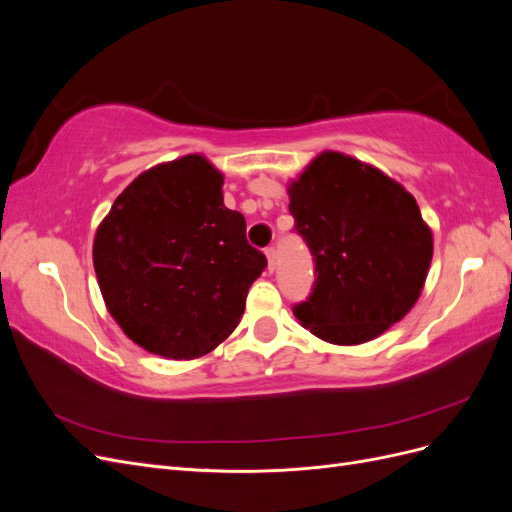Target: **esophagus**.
I'll use <instances>...</instances> for the list:
<instances>
[{
  "label": "esophagus",
  "instance_id": "1",
  "mask_svg": "<svg viewBox=\"0 0 512 512\" xmlns=\"http://www.w3.org/2000/svg\"><path fill=\"white\" fill-rule=\"evenodd\" d=\"M265 254L269 260V271H275V247H267Z\"/></svg>",
  "mask_w": 512,
  "mask_h": 512
}]
</instances>
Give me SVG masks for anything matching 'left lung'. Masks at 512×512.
<instances>
[{
	"mask_svg": "<svg viewBox=\"0 0 512 512\" xmlns=\"http://www.w3.org/2000/svg\"><path fill=\"white\" fill-rule=\"evenodd\" d=\"M316 282L294 305L309 333L335 346L382 335L421 297L433 235L404 185L339 151H322L288 185Z\"/></svg>",
	"mask_w": 512,
	"mask_h": 512,
	"instance_id": "obj_1",
	"label": "left lung"
}]
</instances>
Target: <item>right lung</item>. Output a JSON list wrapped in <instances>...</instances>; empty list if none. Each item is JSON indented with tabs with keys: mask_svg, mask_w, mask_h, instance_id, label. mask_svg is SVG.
I'll use <instances>...</instances> for the list:
<instances>
[{
	"mask_svg": "<svg viewBox=\"0 0 512 512\" xmlns=\"http://www.w3.org/2000/svg\"><path fill=\"white\" fill-rule=\"evenodd\" d=\"M224 175L200 153L138 175L100 222L94 269L108 314L164 359H198L235 331L267 258L224 207Z\"/></svg>",
	"mask_w": 512,
	"mask_h": 512,
	"instance_id": "obj_1",
	"label": "right lung"
}]
</instances>
